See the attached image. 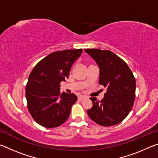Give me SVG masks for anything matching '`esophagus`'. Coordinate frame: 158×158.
Wrapping results in <instances>:
<instances>
[{"instance_id": "esophagus-1", "label": "esophagus", "mask_w": 158, "mask_h": 158, "mask_svg": "<svg viewBox=\"0 0 158 158\" xmlns=\"http://www.w3.org/2000/svg\"><path fill=\"white\" fill-rule=\"evenodd\" d=\"M85 98H87V97H86V96H85V95H79V97H78V99H79V100H84V99H85Z\"/></svg>"}]
</instances>
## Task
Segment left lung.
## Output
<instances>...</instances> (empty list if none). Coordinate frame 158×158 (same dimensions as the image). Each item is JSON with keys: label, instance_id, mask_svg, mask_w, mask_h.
Instances as JSON below:
<instances>
[{"label": "left lung", "instance_id": "left-lung-1", "mask_svg": "<svg viewBox=\"0 0 158 158\" xmlns=\"http://www.w3.org/2000/svg\"><path fill=\"white\" fill-rule=\"evenodd\" d=\"M94 60L100 69L99 84L106 88L103 99L90 98L89 117L102 126H112L122 122L132 108L135 98V78L127 63L108 50H84Z\"/></svg>", "mask_w": 158, "mask_h": 158}]
</instances>
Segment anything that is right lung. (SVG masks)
<instances>
[{
	"instance_id": "1",
	"label": "right lung",
	"mask_w": 158,
	"mask_h": 158,
	"mask_svg": "<svg viewBox=\"0 0 158 158\" xmlns=\"http://www.w3.org/2000/svg\"><path fill=\"white\" fill-rule=\"evenodd\" d=\"M82 49L50 53L35 66L26 87L28 109L42 126L53 128L65 123L77 100L74 93H60V84L68 78L73 63Z\"/></svg>"
}]
</instances>
